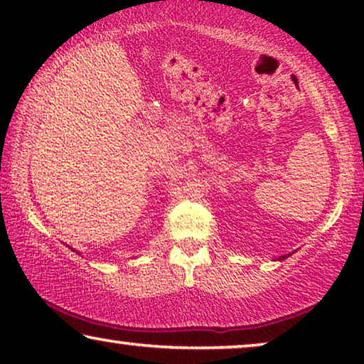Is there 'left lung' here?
I'll return each instance as SVG.
<instances>
[{
  "instance_id": "8db88e82",
  "label": "left lung",
  "mask_w": 364,
  "mask_h": 364,
  "mask_svg": "<svg viewBox=\"0 0 364 364\" xmlns=\"http://www.w3.org/2000/svg\"><path fill=\"white\" fill-rule=\"evenodd\" d=\"M281 258H283V259H284V258H287V257H281Z\"/></svg>"
}]
</instances>
